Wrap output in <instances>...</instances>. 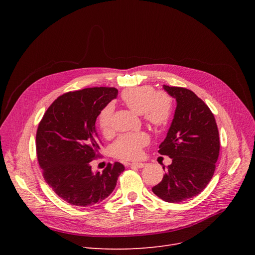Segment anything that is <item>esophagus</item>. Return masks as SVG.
I'll return each instance as SVG.
<instances>
[{"label": "esophagus", "mask_w": 255, "mask_h": 255, "mask_svg": "<svg viewBox=\"0 0 255 255\" xmlns=\"http://www.w3.org/2000/svg\"><path fill=\"white\" fill-rule=\"evenodd\" d=\"M130 166L136 167V168H142L144 166V163H141V162H132V163H130Z\"/></svg>", "instance_id": "1"}]
</instances>
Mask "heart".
I'll use <instances>...</instances> for the list:
<instances>
[{"mask_svg":"<svg viewBox=\"0 0 255 255\" xmlns=\"http://www.w3.org/2000/svg\"><path fill=\"white\" fill-rule=\"evenodd\" d=\"M121 98L130 111L137 115H143V118L154 126L165 125L170 117V97L163 92L154 93V89L150 86L125 90ZM112 115V105H107L99 115L98 125L104 134L111 132ZM148 136L143 132L126 133L114 142L112 152L119 158L135 159L140 155L142 146L148 143Z\"/></svg>","mask_w":255,"mask_h":255,"instance_id":"obj_1","label":"heart"}]
</instances>
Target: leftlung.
Wrapping results in <instances>:
<instances>
[{
  "instance_id": "1",
  "label": "left lung",
  "mask_w": 255,
  "mask_h": 255,
  "mask_svg": "<svg viewBox=\"0 0 255 255\" xmlns=\"http://www.w3.org/2000/svg\"><path fill=\"white\" fill-rule=\"evenodd\" d=\"M163 89L177 107L158 152L171 158V164L152 191L164 202L180 203L199 194L211 181L219 156V132L208 105L192 91L165 85Z\"/></svg>"
}]
</instances>
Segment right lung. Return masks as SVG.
<instances>
[{
	"label": "right lung",
	"instance_id": "add662e5",
	"mask_svg": "<svg viewBox=\"0 0 255 255\" xmlns=\"http://www.w3.org/2000/svg\"><path fill=\"white\" fill-rule=\"evenodd\" d=\"M118 96L115 88H88L60 96L48 107L36 134L40 168L50 188L65 202L89 207L101 203L116 188L125 169L120 162L92 171L98 156L96 120Z\"/></svg>",
	"mask_w": 255,
	"mask_h": 255
}]
</instances>
